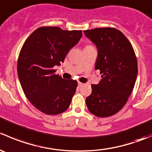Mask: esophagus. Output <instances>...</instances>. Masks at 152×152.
Wrapping results in <instances>:
<instances>
[{
  "label": "esophagus",
  "instance_id": "34e87169",
  "mask_svg": "<svg viewBox=\"0 0 152 152\" xmlns=\"http://www.w3.org/2000/svg\"><path fill=\"white\" fill-rule=\"evenodd\" d=\"M84 84L83 83H82V82H78V85L79 86V87H82V85H83Z\"/></svg>",
  "mask_w": 152,
  "mask_h": 152
}]
</instances>
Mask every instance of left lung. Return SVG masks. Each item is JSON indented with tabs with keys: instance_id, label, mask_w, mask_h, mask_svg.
<instances>
[{
	"instance_id": "obj_1",
	"label": "left lung",
	"mask_w": 152,
	"mask_h": 152,
	"mask_svg": "<svg viewBox=\"0 0 152 152\" xmlns=\"http://www.w3.org/2000/svg\"><path fill=\"white\" fill-rule=\"evenodd\" d=\"M98 48L96 70L102 79L92 85V93L86 98L89 111L100 118L118 113L132 92L137 75V61L132 45L125 35L115 28L84 31Z\"/></svg>"
}]
</instances>
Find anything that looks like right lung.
Wrapping results in <instances>:
<instances>
[{"instance_id":"right-lung-1","label":"right lung","mask_w":152,"mask_h":152,"mask_svg":"<svg viewBox=\"0 0 152 152\" xmlns=\"http://www.w3.org/2000/svg\"><path fill=\"white\" fill-rule=\"evenodd\" d=\"M82 36V31L43 26L24 42L18 60V74L29 102L46 115H58L69 107L78 83L55 74L70 49Z\"/></svg>"}]
</instances>
